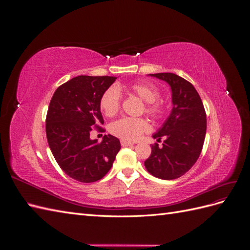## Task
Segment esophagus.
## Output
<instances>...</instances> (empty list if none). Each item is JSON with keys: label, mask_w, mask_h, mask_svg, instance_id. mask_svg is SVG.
I'll use <instances>...</instances> for the list:
<instances>
[{"label": "esophagus", "mask_w": 250, "mask_h": 250, "mask_svg": "<svg viewBox=\"0 0 250 250\" xmlns=\"http://www.w3.org/2000/svg\"><path fill=\"white\" fill-rule=\"evenodd\" d=\"M121 145H122L123 147H126V146H132L133 143L131 142H128L126 140H121Z\"/></svg>", "instance_id": "34e87169"}]
</instances>
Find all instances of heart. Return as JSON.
<instances>
[{
  "instance_id": "heart-1",
  "label": "heart",
  "mask_w": 250,
  "mask_h": 250,
  "mask_svg": "<svg viewBox=\"0 0 250 250\" xmlns=\"http://www.w3.org/2000/svg\"><path fill=\"white\" fill-rule=\"evenodd\" d=\"M129 88L146 102L145 112L147 115L153 119H161L165 115L166 108L164 103L158 100L161 92L157 86L150 82L141 81L132 83ZM99 106L106 117L117 115L121 106V92L116 85H111L104 90L100 98ZM147 128L146 120L124 117L110 125V132L122 140L135 141L147 130Z\"/></svg>"
}]
</instances>
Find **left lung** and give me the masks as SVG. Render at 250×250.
Instances as JSON below:
<instances>
[{
  "label": "left lung",
  "mask_w": 250,
  "mask_h": 250,
  "mask_svg": "<svg viewBox=\"0 0 250 250\" xmlns=\"http://www.w3.org/2000/svg\"><path fill=\"white\" fill-rule=\"evenodd\" d=\"M171 86L173 108L153 138L161 142L151 146L145 161L147 171L161 179L183 176L197 162L207 132V113L197 90L191 82L173 73L150 74Z\"/></svg>",
  "instance_id": "left-lung-1"
}]
</instances>
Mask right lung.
<instances>
[{
  "instance_id": "1",
  "label": "right lung",
  "mask_w": 250,
  "mask_h": 250,
  "mask_svg": "<svg viewBox=\"0 0 250 250\" xmlns=\"http://www.w3.org/2000/svg\"><path fill=\"white\" fill-rule=\"evenodd\" d=\"M117 77L77 76L57 87L46 118L49 147L62 170L80 183L100 180L112 167L121 149L119 139L90 140L92 128L103 130L99 101Z\"/></svg>"
}]
</instances>
